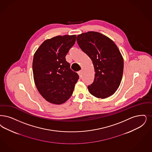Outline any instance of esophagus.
Masks as SVG:
<instances>
[{"instance_id":"1","label":"esophagus","mask_w":152,"mask_h":152,"mask_svg":"<svg viewBox=\"0 0 152 152\" xmlns=\"http://www.w3.org/2000/svg\"><path fill=\"white\" fill-rule=\"evenodd\" d=\"M82 70H80V71H79V72H78V74H79V76H81V75H82Z\"/></svg>"}]
</instances>
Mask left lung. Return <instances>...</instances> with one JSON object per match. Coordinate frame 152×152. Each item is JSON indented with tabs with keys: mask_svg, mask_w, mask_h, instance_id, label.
<instances>
[{
	"mask_svg": "<svg viewBox=\"0 0 152 152\" xmlns=\"http://www.w3.org/2000/svg\"><path fill=\"white\" fill-rule=\"evenodd\" d=\"M79 47L91 59L94 79L88 86L90 93L98 98L113 95L121 82L124 61L115 43L97 31H88L77 37Z\"/></svg>",
	"mask_w": 152,
	"mask_h": 152,
	"instance_id": "8db88e82",
	"label": "left lung"
}]
</instances>
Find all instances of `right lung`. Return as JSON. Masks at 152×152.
Returning a JSON list of instances; mask_svg holds the SVG:
<instances>
[{
	"instance_id": "1",
	"label": "right lung",
	"mask_w": 152,
	"mask_h": 152,
	"mask_svg": "<svg viewBox=\"0 0 152 152\" xmlns=\"http://www.w3.org/2000/svg\"><path fill=\"white\" fill-rule=\"evenodd\" d=\"M76 38V35H64L46 39L34 55V83L39 93L50 103L60 104L67 101L79 80V75L66 60Z\"/></svg>"
}]
</instances>
